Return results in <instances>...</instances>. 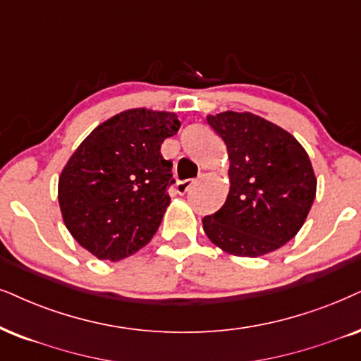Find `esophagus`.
Listing matches in <instances>:
<instances>
[{"instance_id":"34e87169","label":"esophagus","mask_w":361,"mask_h":361,"mask_svg":"<svg viewBox=\"0 0 361 361\" xmlns=\"http://www.w3.org/2000/svg\"><path fill=\"white\" fill-rule=\"evenodd\" d=\"M193 185H195V181H193V180H183V181H178V183H176V193L185 195L186 191H188Z\"/></svg>"}]
</instances>
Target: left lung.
<instances>
[{"label": "left lung", "mask_w": 361, "mask_h": 361, "mask_svg": "<svg viewBox=\"0 0 361 361\" xmlns=\"http://www.w3.org/2000/svg\"><path fill=\"white\" fill-rule=\"evenodd\" d=\"M230 158V193L203 218L214 245L236 257L257 258L293 238L317 195V178L302 145L283 128L253 113L207 116Z\"/></svg>", "instance_id": "left-lung-1"}]
</instances>
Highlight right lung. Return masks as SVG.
Instances as JSON below:
<instances>
[{
  "label": "right lung",
  "mask_w": 361,
  "mask_h": 361,
  "mask_svg": "<svg viewBox=\"0 0 361 361\" xmlns=\"http://www.w3.org/2000/svg\"><path fill=\"white\" fill-rule=\"evenodd\" d=\"M175 113L128 109L86 136L58 183L63 220L83 248L99 259H120L157 233L175 183L161 143L176 135Z\"/></svg>",
  "instance_id": "right-lung-1"
}]
</instances>
